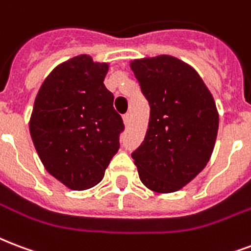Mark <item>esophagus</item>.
Returning a JSON list of instances; mask_svg holds the SVG:
<instances>
[{"label": "esophagus", "mask_w": 251, "mask_h": 251, "mask_svg": "<svg viewBox=\"0 0 251 251\" xmlns=\"http://www.w3.org/2000/svg\"><path fill=\"white\" fill-rule=\"evenodd\" d=\"M124 122H125L126 126H129L130 124H131V114H130V113L124 114Z\"/></svg>", "instance_id": "obj_1"}]
</instances>
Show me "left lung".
I'll list each match as a JSON object with an SVG mask.
<instances>
[{
    "instance_id": "8db88e82",
    "label": "left lung",
    "mask_w": 251,
    "mask_h": 251,
    "mask_svg": "<svg viewBox=\"0 0 251 251\" xmlns=\"http://www.w3.org/2000/svg\"><path fill=\"white\" fill-rule=\"evenodd\" d=\"M130 67L150 105L149 129L131 158L147 188L175 192L212 155L219 130L215 100L198 72L176 57H147Z\"/></svg>"
}]
</instances>
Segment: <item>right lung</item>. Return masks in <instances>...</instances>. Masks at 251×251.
Here are the masks:
<instances>
[{
  "instance_id": "add662e5",
  "label": "right lung",
  "mask_w": 251,
  "mask_h": 251,
  "mask_svg": "<svg viewBox=\"0 0 251 251\" xmlns=\"http://www.w3.org/2000/svg\"><path fill=\"white\" fill-rule=\"evenodd\" d=\"M106 63L79 55L57 66L36 95L30 134L46 170L75 191L99 184L125 130L106 89Z\"/></svg>"
}]
</instances>
